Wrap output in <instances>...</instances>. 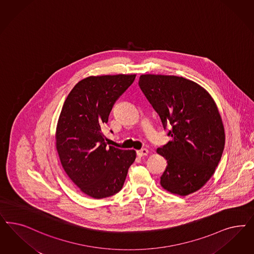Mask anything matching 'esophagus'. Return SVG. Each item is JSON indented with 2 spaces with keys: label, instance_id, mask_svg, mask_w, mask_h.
<instances>
[{
  "label": "esophagus",
  "instance_id": "34e87169",
  "mask_svg": "<svg viewBox=\"0 0 254 254\" xmlns=\"http://www.w3.org/2000/svg\"><path fill=\"white\" fill-rule=\"evenodd\" d=\"M136 154H137L138 157L146 156L148 154V150H147V148H142V149H139V150H137V151H136Z\"/></svg>",
  "mask_w": 254,
  "mask_h": 254
}]
</instances>
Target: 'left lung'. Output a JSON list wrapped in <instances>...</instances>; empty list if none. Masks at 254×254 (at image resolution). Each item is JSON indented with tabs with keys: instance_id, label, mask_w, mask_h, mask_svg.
<instances>
[{
	"instance_id": "left-lung-1",
	"label": "left lung",
	"mask_w": 254,
	"mask_h": 254,
	"mask_svg": "<svg viewBox=\"0 0 254 254\" xmlns=\"http://www.w3.org/2000/svg\"><path fill=\"white\" fill-rule=\"evenodd\" d=\"M140 89L159 114L172 140L157 148L167 161L161 186L181 196L202 188L221 160L225 133L215 101L195 82L182 76L142 74Z\"/></svg>"
}]
</instances>
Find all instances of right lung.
I'll return each mask as SVG.
<instances>
[{"mask_svg": "<svg viewBox=\"0 0 254 254\" xmlns=\"http://www.w3.org/2000/svg\"><path fill=\"white\" fill-rule=\"evenodd\" d=\"M135 74L89 76L68 94L58 121L56 148L67 176L89 196L101 199L123 189L136 158L133 149L107 146L101 127Z\"/></svg>", "mask_w": 254, "mask_h": 254, "instance_id": "right-lung-1", "label": "right lung"}]
</instances>
